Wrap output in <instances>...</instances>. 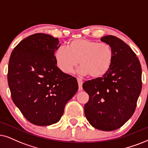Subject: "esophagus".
<instances>
[{"label": "esophagus", "instance_id": "34e87169", "mask_svg": "<svg viewBox=\"0 0 148 148\" xmlns=\"http://www.w3.org/2000/svg\"><path fill=\"white\" fill-rule=\"evenodd\" d=\"M77 81H78V91H82L83 90V80H82L81 78H77Z\"/></svg>", "mask_w": 148, "mask_h": 148}]
</instances>
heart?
Listing matches in <instances>:
<instances>
[{"label":"heart","mask_w":148,"mask_h":148,"mask_svg":"<svg viewBox=\"0 0 148 148\" xmlns=\"http://www.w3.org/2000/svg\"><path fill=\"white\" fill-rule=\"evenodd\" d=\"M55 56L58 68L63 72L70 74L79 61L80 72L83 75L89 74L93 78L106 75L113 61V52L109 45L87 39L72 40L67 48H58Z\"/></svg>","instance_id":"heart-1"}]
</instances>
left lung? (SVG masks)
<instances>
[{
    "label": "left lung",
    "mask_w": 148,
    "mask_h": 148,
    "mask_svg": "<svg viewBox=\"0 0 148 148\" xmlns=\"http://www.w3.org/2000/svg\"><path fill=\"white\" fill-rule=\"evenodd\" d=\"M100 40L113 50V64L106 75L83 83L89 96L84 110L93 127L112 131L122 126L135 111L142 88L141 66L131 48L118 37L106 35Z\"/></svg>",
    "instance_id": "8db88e82"
}]
</instances>
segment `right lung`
<instances>
[{"label":"right lung","mask_w":148,"mask_h":148,"mask_svg":"<svg viewBox=\"0 0 148 148\" xmlns=\"http://www.w3.org/2000/svg\"><path fill=\"white\" fill-rule=\"evenodd\" d=\"M60 45L58 38L36 33L17 45L9 59L7 80L12 100L37 126L58 122L78 91L76 78L57 66L55 52Z\"/></svg>","instance_id":"obj_1"}]
</instances>
